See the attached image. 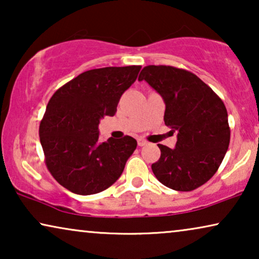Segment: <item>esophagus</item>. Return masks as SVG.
<instances>
[{
  "label": "esophagus",
  "mask_w": 259,
  "mask_h": 259,
  "mask_svg": "<svg viewBox=\"0 0 259 259\" xmlns=\"http://www.w3.org/2000/svg\"><path fill=\"white\" fill-rule=\"evenodd\" d=\"M137 141H138V145H139V146H145V145L147 144V141L143 139V138H138Z\"/></svg>",
  "instance_id": "obj_1"
}]
</instances>
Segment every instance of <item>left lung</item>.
<instances>
[{
	"label": "left lung",
	"instance_id": "obj_1",
	"mask_svg": "<svg viewBox=\"0 0 259 259\" xmlns=\"http://www.w3.org/2000/svg\"><path fill=\"white\" fill-rule=\"evenodd\" d=\"M138 80L161 95L165 125L178 132L173 150L158 145L161 154L152 171L169 189L196 190L213 177L229 148L224 102L193 73L172 66L144 67Z\"/></svg>",
	"mask_w": 259,
	"mask_h": 259
}]
</instances>
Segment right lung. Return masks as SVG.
I'll list each match as a JSON object with an SVG mask.
<instances>
[{"label":"right lung","mask_w":259,"mask_h":259,"mask_svg":"<svg viewBox=\"0 0 259 259\" xmlns=\"http://www.w3.org/2000/svg\"><path fill=\"white\" fill-rule=\"evenodd\" d=\"M141 66L105 67L74 77L53 94L41 120L40 141L48 171L70 192L88 196L108 189L137 148L130 136L99 143V123L113 116Z\"/></svg>","instance_id":"obj_1"}]
</instances>
